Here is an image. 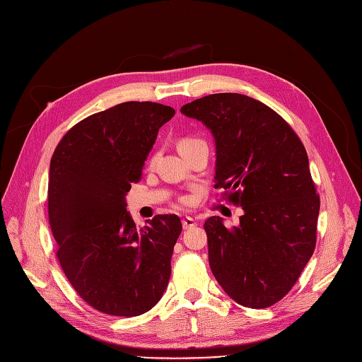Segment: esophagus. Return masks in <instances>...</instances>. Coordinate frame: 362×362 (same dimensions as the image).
I'll return each instance as SVG.
<instances>
[{"label": "esophagus", "mask_w": 362, "mask_h": 362, "mask_svg": "<svg viewBox=\"0 0 362 362\" xmlns=\"http://www.w3.org/2000/svg\"><path fill=\"white\" fill-rule=\"evenodd\" d=\"M196 225H198V223H196V221H194L193 217H190V216L182 217V228L184 229H190V228H193Z\"/></svg>", "instance_id": "34e87169"}]
</instances>
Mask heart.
<instances>
[{"label": "heart", "mask_w": 362, "mask_h": 362, "mask_svg": "<svg viewBox=\"0 0 362 362\" xmlns=\"http://www.w3.org/2000/svg\"><path fill=\"white\" fill-rule=\"evenodd\" d=\"M194 141H201V140H196V139H182L180 146H182V145H190V144H194ZM184 202H187V201H184Z\"/></svg>", "instance_id": "heart-1"}]
</instances>
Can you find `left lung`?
<instances>
[{
  "mask_svg": "<svg viewBox=\"0 0 362 362\" xmlns=\"http://www.w3.org/2000/svg\"><path fill=\"white\" fill-rule=\"evenodd\" d=\"M216 141V189L245 214L226 228L206 218L208 261L229 298L247 308L279 302L313 257L320 198L308 156L270 107L240 93H214L181 107Z\"/></svg>",
  "mask_w": 362,
  "mask_h": 362,
  "instance_id": "left-lung-1",
  "label": "left lung"
}]
</instances>
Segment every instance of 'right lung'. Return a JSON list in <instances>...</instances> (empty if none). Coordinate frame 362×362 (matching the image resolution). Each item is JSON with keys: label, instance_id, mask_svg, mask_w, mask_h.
Segmentation results:
<instances>
[{"label": "right lung", "instance_id": "right-lung-1", "mask_svg": "<svg viewBox=\"0 0 362 362\" xmlns=\"http://www.w3.org/2000/svg\"><path fill=\"white\" fill-rule=\"evenodd\" d=\"M173 115L157 103L117 104L74 125L52 154L48 217L57 259L80 298L104 314H144L168 287L180 217L158 214L137 229L125 196Z\"/></svg>", "mask_w": 362, "mask_h": 362}]
</instances>
